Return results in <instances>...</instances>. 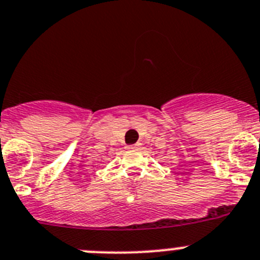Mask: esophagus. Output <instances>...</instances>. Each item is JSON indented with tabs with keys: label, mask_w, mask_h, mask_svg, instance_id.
I'll list each match as a JSON object with an SVG mask.
<instances>
[{
	"label": "esophagus",
	"mask_w": 260,
	"mask_h": 260,
	"mask_svg": "<svg viewBox=\"0 0 260 260\" xmlns=\"http://www.w3.org/2000/svg\"><path fill=\"white\" fill-rule=\"evenodd\" d=\"M139 146V144H134V145H127L126 149H136Z\"/></svg>",
	"instance_id": "obj_1"
}]
</instances>
